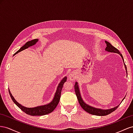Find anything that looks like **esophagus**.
<instances>
[{
	"instance_id": "1",
	"label": "esophagus",
	"mask_w": 133,
	"mask_h": 133,
	"mask_svg": "<svg viewBox=\"0 0 133 133\" xmlns=\"http://www.w3.org/2000/svg\"><path fill=\"white\" fill-rule=\"evenodd\" d=\"M69 78L71 81H74L76 79V76L74 73H71L69 75Z\"/></svg>"
}]
</instances>
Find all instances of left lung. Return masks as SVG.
Here are the masks:
<instances>
[{
	"label": "left lung",
	"instance_id": "obj_1",
	"mask_svg": "<svg viewBox=\"0 0 133 133\" xmlns=\"http://www.w3.org/2000/svg\"><path fill=\"white\" fill-rule=\"evenodd\" d=\"M105 43H106V44H107V47H106V48H105L106 51H108V52H109L116 53V54H118L120 55V56L121 57V58H122V59L123 60L124 66H125V68L126 72H127V75H128L127 66L125 65V63H124V58H123V57L122 55L121 54V53L119 51V50H117V48H116L115 47L112 46V45L109 42H108V41H105ZM75 91L76 95V96L77 97L78 101L79 102V105H81V108L83 110H84L85 111H86V112H88V113L90 114H92V115H98V116L107 115L110 114L111 113L114 111H115V110L117 108H118L119 106V105H117V107H116L115 108H113L112 109H107V110H103V109H101L94 108V107H91V106H90L87 104H86L85 102L83 101V99L81 97V96L80 91H79V86H78V82H77L75 83ZM124 98L122 100V101L124 99ZM122 101H121V102H122Z\"/></svg>",
	"mask_w": 133,
	"mask_h": 133
}]
</instances>
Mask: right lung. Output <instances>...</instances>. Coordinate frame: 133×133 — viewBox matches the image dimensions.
Here are the masks:
<instances>
[{"label": "right lung", "mask_w": 133, "mask_h": 133, "mask_svg": "<svg viewBox=\"0 0 133 133\" xmlns=\"http://www.w3.org/2000/svg\"><path fill=\"white\" fill-rule=\"evenodd\" d=\"M38 41V39H35L31 41L27 42H26L24 45H23V46L14 55L18 54V52H19L23 50H25V49L28 48L29 47L32 46V45L36 44V43ZM66 81H67V77H64L62 80L61 81V82L58 84L57 89L54 97L53 98V100L51 102H50V103L47 104L46 105H41V106H39V107H37L35 108H26L23 107V106H22L20 104H19L18 102L15 100V98L12 96V94H11L9 89V92L13 101L15 104H16V105L18 108H19L23 111H24L25 113L26 114L32 115V116L44 115L52 112L57 107V106L60 100L61 94V91L63 88V84Z\"/></svg>", "instance_id": "obj_1"}]
</instances>
